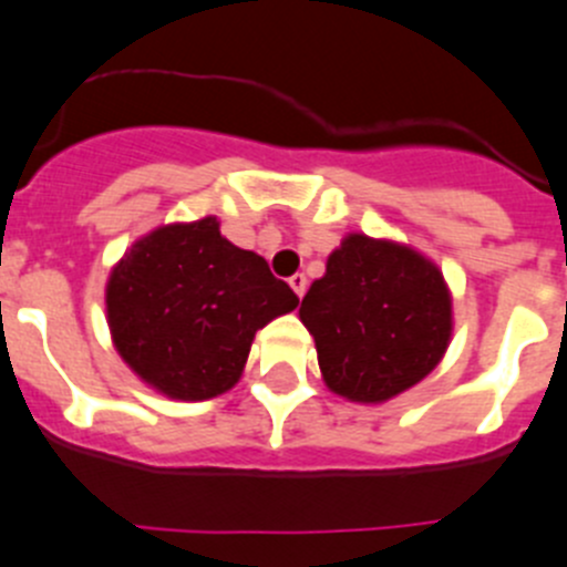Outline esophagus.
<instances>
[{"mask_svg": "<svg viewBox=\"0 0 567 567\" xmlns=\"http://www.w3.org/2000/svg\"><path fill=\"white\" fill-rule=\"evenodd\" d=\"M289 286L295 289L297 297H302V295H306V289H308V278L302 276V272H295V276L289 278Z\"/></svg>", "mask_w": 567, "mask_h": 567, "instance_id": "obj_1", "label": "esophagus"}]
</instances>
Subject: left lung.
<instances>
[{
	"label": "left lung",
	"instance_id": "obj_1",
	"mask_svg": "<svg viewBox=\"0 0 567 567\" xmlns=\"http://www.w3.org/2000/svg\"><path fill=\"white\" fill-rule=\"evenodd\" d=\"M328 389L383 402L427 378L452 336V300L433 261L402 245L350 234L302 297Z\"/></svg>",
	"mask_w": 567,
	"mask_h": 567
}]
</instances>
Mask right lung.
Here are the masks:
<instances>
[{
    "instance_id": "obj_1",
    "label": "right lung",
    "mask_w": 567,
    "mask_h": 567,
    "mask_svg": "<svg viewBox=\"0 0 567 567\" xmlns=\"http://www.w3.org/2000/svg\"><path fill=\"white\" fill-rule=\"evenodd\" d=\"M297 302L259 254L220 237L215 217L156 228L132 245L106 284L117 352L173 400L231 389L256 330Z\"/></svg>"
}]
</instances>
